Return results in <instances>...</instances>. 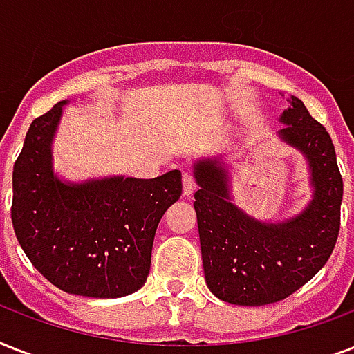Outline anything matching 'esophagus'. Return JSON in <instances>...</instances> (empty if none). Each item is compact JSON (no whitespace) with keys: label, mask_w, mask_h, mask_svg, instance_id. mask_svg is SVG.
<instances>
[{"label":"esophagus","mask_w":354,"mask_h":354,"mask_svg":"<svg viewBox=\"0 0 354 354\" xmlns=\"http://www.w3.org/2000/svg\"><path fill=\"white\" fill-rule=\"evenodd\" d=\"M194 189H196V180L191 172H183V194L189 196V194L194 193Z\"/></svg>","instance_id":"esophagus-1"}]
</instances>
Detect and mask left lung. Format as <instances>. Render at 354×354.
Masks as SVG:
<instances>
[{
  "label": "left lung",
  "instance_id": "8db88e82",
  "mask_svg": "<svg viewBox=\"0 0 354 354\" xmlns=\"http://www.w3.org/2000/svg\"><path fill=\"white\" fill-rule=\"evenodd\" d=\"M279 136L307 156L314 198L301 215L264 224L232 204L227 174L216 160L194 167V211L209 290L233 305L259 307L285 299L329 261L340 232L344 182L333 139L297 97L283 112Z\"/></svg>",
  "mask_w": 354,
  "mask_h": 354
}]
</instances>
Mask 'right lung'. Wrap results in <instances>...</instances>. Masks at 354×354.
Instances as JSON below:
<instances>
[{
    "label": "right lung",
    "instance_id": "1",
    "mask_svg": "<svg viewBox=\"0 0 354 354\" xmlns=\"http://www.w3.org/2000/svg\"><path fill=\"white\" fill-rule=\"evenodd\" d=\"M62 104L30 122L14 163V233L32 266L60 290L128 296L147 281L156 227L182 194V172L60 182L53 174L51 141Z\"/></svg>",
    "mask_w": 354,
    "mask_h": 354
}]
</instances>
